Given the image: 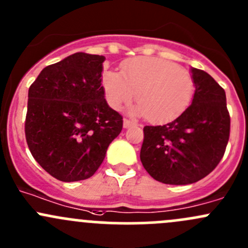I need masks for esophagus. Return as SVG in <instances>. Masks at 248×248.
Listing matches in <instances>:
<instances>
[{
    "instance_id": "1",
    "label": "esophagus",
    "mask_w": 248,
    "mask_h": 248,
    "mask_svg": "<svg viewBox=\"0 0 248 248\" xmlns=\"http://www.w3.org/2000/svg\"><path fill=\"white\" fill-rule=\"evenodd\" d=\"M133 124H134V122H132L131 120H127V119L124 120V128H129V127H132Z\"/></svg>"
}]
</instances>
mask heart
<instances>
[{
	"mask_svg": "<svg viewBox=\"0 0 248 248\" xmlns=\"http://www.w3.org/2000/svg\"><path fill=\"white\" fill-rule=\"evenodd\" d=\"M102 86L107 102L114 109L128 106L137 93V110L154 122L179 116L193 93V80L186 69L156 57L128 60L122 63L121 74L104 72Z\"/></svg>",
	"mask_w": 248,
	"mask_h": 248,
	"instance_id": "obj_1",
	"label": "heart"
}]
</instances>
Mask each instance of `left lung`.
Returning a JSON list of instances; mask_svg holds the SVG:
<instances>
[{
    "label": "left lung",
    "mask_w": 248,
    "mask_h": 248,
    "mask_svg": "<svg viewBox=\"0 0 248 248\" xmlns=\"http://www.w3.org/2000/svg\"><path fill=\"white\" fill-rule=\"evenodd\" d=\"M192 104L163 126H145L140 161L157 181L188 185L209 175L226 151L231 116L226 92L210 74L192 68Z\"/></svg>",
    "instance_id": "left-lung-1"
}]
</instances>
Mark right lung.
<instances>
[{
	"label": "right lung",
	"instance_id": "1",
	"mask_svg": "<svg viewBox=\"0 0 248 248\" xmlns=\"http://www.w3.org/2000/svg\"><path fill=\"white\" fill-rule=\"evenodd\" d=\"M104 56L76 52L39 73L29 89L25 136L32 156L55 179L91 177L122 131L104 98Z\"/></svg>",
	"mask_w": 248,
	"mask_h": 248
}]
</instances>
